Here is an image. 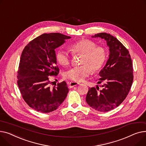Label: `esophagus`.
<instances>
[{
	"mask_svg": "<svg viewBox=\"0 0 146 146\" xmlns=\"http://www.w3.org/2000/svg\"><path fill=\"white\" fill-rule=\"evenodd\" d=\"M79 84L75 82H68V85H69V87L70 88H73L76 85H78Z\"/></svg>",
	"mask_w": 146,
	"mask_h": 146,
	"instance_id": "obj_1",
	"label": "esophagus"
}]
</instances>
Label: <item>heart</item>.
<instances>
[{
  "label": "heart",
  "mask_w": 146,
  "mask_h": 146,
  "mask_svg": "<svg viewBox=\"0 0 146 146\" xmlns=\"http://www.w3.org/2000/svg\"><path fill=\"white\" fill-rule=\"evenodd\" d=\"M72 54H82L80 61L81 65L72 68L65 72L64 77L74 82H80L91 72L98 70L103 65L107 58V50L102 46H97L96 42L84 39L72 43L69 46ZM56 61L62 66L69 65L71 56L68 51L63 48H59L56 53Z\"/></svg>",
  "instance_id": "1"
}]
</instances>
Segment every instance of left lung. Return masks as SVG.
<instances>
[{
  "label": "left lung",
  "mask_w": 146,
  "mask_h": 146,
  "mask_svg": "<svg viewBox=\"0 0 146 146\" xmlns=\"http://www.w3.org/2000/svg\"><path fill=\"white\" fill-rule=\"evenodd\" d=\"M92 38H101L109 46V58L99 72V87L89 88L86 96L87 104L100 112H107L120 105L127 97L133 81L131 56L127 48L115 37L109 33H99Z\"/></svg>",
  "instance_id": "obj_1"
}]
</instances>
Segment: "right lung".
<instances>
[{
    "mask_svg": "<svg viewBox=\"0 0 146 146\" xmlns=\"http://www.w3.org/2000/svg\"><path fill=\"white\" fill-rule=\"evenodd\" d=\"M70 38L59 33H44L31 40L22 51L17 83L24 101L38 112L56 110L69 91L65 81L51 88L49 76L59 73L55 49Z\"/></svg>",
    "mask_w": 146,
    "mask_h": 146,
    "instance_id": "1",
    "label": "right lung"
}]
</instances>
